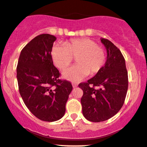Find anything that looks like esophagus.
<instances>
[{"instance_id": "esophagus-1", "label": "esophagus", "mask_w": 147, "mask_h": 147, "mask_svg": "<svg viewBox=\"0 0 147 147\" xmlns=\"http://www.w3.org/2000/svg\"><path fill=\"white\" fill-rule=\"evenodd\" d=\"M72 86H73L74 88H76L78 86V85H77V84H76V83H73V84H72Z\"/></svg>"}]
</instances>
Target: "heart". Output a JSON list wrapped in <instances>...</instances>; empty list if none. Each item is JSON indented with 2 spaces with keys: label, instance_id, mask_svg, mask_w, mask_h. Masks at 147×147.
Returning a JSON list of instances; mask_svg holds the SVG:
<instances>
[{
  "label": "heart",
  "instance_id": "1",
  "mask_svg": "<svg viewBox=\"0 0 147 147\" xmlns=\"http://www.w3.org/2000/svg\"><path fill=\"white\" fill-rule=\"evenodd\" d=\"M63 45L53 47L51 57L54 64L62 71L76 58L78 64L63 73L66 79L79 81L89 74L96 75L103 68L106 61L105 51L95 41L88 38L72 39Z\"/></svg>",
  "mask_w": 147,
  "mask_h": 147
}]
</instances>
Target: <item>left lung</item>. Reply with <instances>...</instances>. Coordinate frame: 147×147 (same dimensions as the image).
<instances>
[{
  "instance_id": "1",
  "label": "left lung",
  "mask_w": 147,
  "mask_h": 147,
  "mask_svg": "<svg viewBox=\"0 0 147 147\" xmlns=\"http://www.w3.org/2000/svg\"><path fill=\"white\" fill-rule=\"evenodd\" d=\"M101 42L107 53L105 66L87 82L78 84L84 91L81 99L83 115L94 122L107 120L117 114L125 102L128 88V74L123 55L110 40L101 38Z\"/></svg>"
}]
</instances>
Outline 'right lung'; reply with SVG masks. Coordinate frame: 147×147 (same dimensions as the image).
<instances>
[{"instance_id": "right-lung-1", "label": "right lung", "mask_w": 147, "mask_h": 147, "mask_svg": "<svg viewBox=\"0 0 147 147\" xmlns=\"http://www.w3.org/2000/svg\"><path fill=\"white\" fill-rule=\"evenodd\" d=\"M57 37L42 34L22 49L17 66L20 94L30 112L42 121L61 119L71 92V83L61 79L51 51Z\"/></svg>"}]
</instances>
